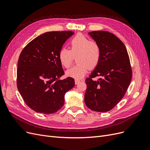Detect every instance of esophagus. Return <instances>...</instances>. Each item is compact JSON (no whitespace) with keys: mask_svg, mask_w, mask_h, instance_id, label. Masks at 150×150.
I'll use <instances>...</instances> for the list:
<instances>
[{"mask_svg":"<svg viewBox=\"0 0 150 150\" xmlns=\"http://www.w3.org/2000/svg\"><path fill=\"white\" fill-rule=\"evenodd\" d=\"M81 82V81L79 79H75V84H78Z\"/></svg>","mask_w":150,"mask_h":150,"instance_id":"obj_1","label":"esophagus"}]
</instances>
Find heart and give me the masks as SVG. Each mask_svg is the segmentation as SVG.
<instances>
[{
  "label": "heart",
  "mask_w": 150,
  "mask_h": 150,
  "mask_svg": "<svg viewBox=\"0 0 150 150\" xmlns=\"http://www.w3.org/2000/svg\"><path fill=\"white\" fill-rule=\"evenodd\" d=\"M71 51L62 47L58 53V58L62 66L68 68L71 64L74 56H77L76 66L66 71V76L74 79H81L89 69L96 67L100 60L101 48L99 44L90 40L82 34H78L70 41Z\"/></svg>",
  "instance_id": "b5f03b06"
}]
</instances>
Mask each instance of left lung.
Segmentation results:
<instances>
[{
  "label": "left lung",
  "mask_w": 150,
  "mask_h": 150,
  "mask_svg": "<svg viewBox=\"0 0 150 150\" xmlns=\"http://www.w3.org/2000/svg\"><path fill=\"white\" fill-rule=\"evenodd\" d=\"M88 34L101 48L98 66L86 79L84 103L97 112L111 110L124 96L130 84L132 71L128 51L121 40L107 31H93ZM101 76L93 81L92 78Z\"/></svg>",
  "instance_id": "1"
}]
</instances>
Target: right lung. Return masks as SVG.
<instances>
[{"label":"right lung","instance_id":"add662e5","mask_svg":"<svg viewBox=\"0 0 150 150\" xmlns=\"http://www.w3.org/2000/svg\"><path fill=\"white\" fill-rule=\"evenodd\" d=\"M74 33L48 32L30 41L18 61L17 85L24 101L34 111L52 114L64 104L65 94L74 86V79H57L64 74L58 53Z\"/></svg>","mask_w":150,"mask_h":150}]
</instances>
